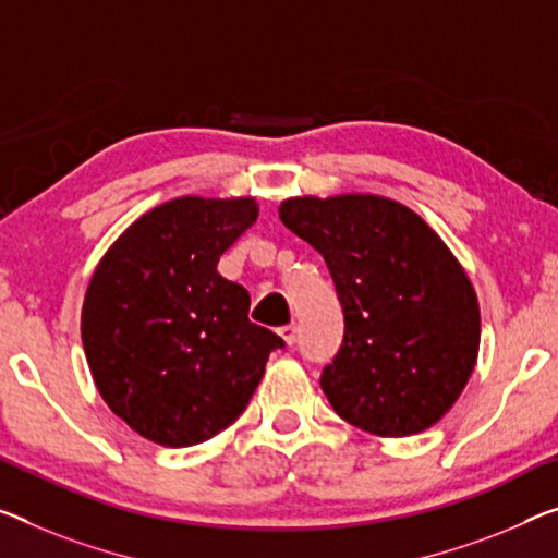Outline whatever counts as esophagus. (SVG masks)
<instances>
[{
	"mask_svg": "<svg viewBox=\"0 0 558 558\" xmlns=\"http://www.w3.org/2000/svg\"><path fill=\"white\" fill-rule=\"evenodd\" d=\"M279 337L284 339L287 347L294 344V341H296V327H294V324H287V327H281L279 329Z\"/></svg>",
	"mask_w": 558,
	"mask_h": 558,
	"instance_id": "1",
	"label": "esophagus"
}]
</instances>
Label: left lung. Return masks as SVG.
<instances>
[{
  "mask_svg": "<svg viewBox=\"0 0 558 558\" xmlns=\"http://www.w3.org/2000/svg\"><path fill=\"white\" fill-rule=\"evenodd\" d=\"M279 219L324 256L344 308V341L322 374L333 411L376 436L434 426L464 391L482 339L457 256L379 194L291 196Z\"/></svg>",
  "mask_w": 558,
  "mask_h": 558,
  "instance_id": "8db88e82",
  "label": "left lung"
}]
</instances>
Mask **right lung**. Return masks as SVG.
Wrapping results in <instances>:
<instances>
[{
    "label": "right lung",
    "mask_w": 558,
    "mask_h": 558,
    "mask_svg": "<svg viewBox=\"0 0 558 558\" xmlns=\"http://www.w3.org/2000/svg\"><path fill=\"white\" fill-rule=\"evenodd\" d=\"M256 217L254 196H177L126 227L94 269L84 354L101 399L144 439L171 449L211 439L284 347L250 322V291L217 271Z\"/></svg>",
    "instance_id": "right-lung-1"
}]
</instances>
